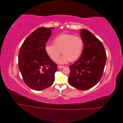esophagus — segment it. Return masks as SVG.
I'll use <instances>...</instances> for the list:
<instances>
[{"instance_id": "1", "label": "esophagus", "mask_w": 123, "mask_h": 123, "mask_svg": "<svg viewBox=\"0 0 123 123\" xmlns=\"http://www.w3.org/2000/svg\"><path fill=\"white\" fill-rule=\"evenodd\" d=\"M65 67V66H58V68L59 69H62V68H64Z\"/></svg>"}]
</instances>
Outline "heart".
Here are the masks:
<instances>
[{"instance_id": "b5f03b06", "label": "heart", "mask_w": 123, "mask_h": 123, "mask_svg": "<svg viewBox=\"0 0 123 123\" xmlns=\"http://www.w3.org/2000/svg\"><path fill=\"white\" fill-rule=\"evenodd\" d=\"M53 44L45 46L47 54L54 61H57L61 52L64 55L59 59L60 64L73 62L79 58L83 51L85 43L80 36L71 34H62L53 40Z\"/></svg>"}]
</instances>
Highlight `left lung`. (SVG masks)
<instances>
[{
  "label": "left lung",
  "instance_id": "left-lung-1",
  "mask_svg": "<svg viewBox=\"0 0 123 123\" xmlns=\"http://www.w3.org/2000/svg\"><path fill=\"white\" fill-rule=\"evenodd\" d=\"M81 37L85 45L82 55L69 66V83L80 90L93 87L101 79L106 62L107 55L102 42L87 30L81 29Z\"/></svg>",
  "mask_w": 123,
  "mask_h": 123
}]
</instances>
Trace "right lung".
I'll return each mask as SVG.
<instances>
[{
  "instance_id": "obj_1",
  "label": "right lung",
  "mask_w": 123,
  "mask_h": 123,
  "mask_svg": "<svg viewBox=\"0 0 123 123\" xmlns=\"http://www.w3.org/2000/svg\"><path fill=\"white\" fill-rule=\"evenodd\" d=\"M52 29L53 28L36 29L25 40L20 48L18 67L25 83L33 90H43L54 81L57 65L45 51Z\"/></svg>"
}]
</instances>
